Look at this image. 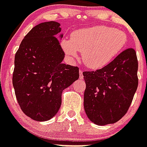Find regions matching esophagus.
<instances>
[{
  "mask_svg": "<svg viewBox=\"0 0 147 147\" xmlns=\"http://www.w3.org/2000/svg\"><path fill=\"white\" fill-rule=\"evenodd\" d=\"M79 78L80 79H83V78H84V76H83V71H82V70H80L79 71Z\"/></svg>",
  "mask_w": 147,
  "mask_h": 147,
  "instance_id": "34e87169",
  "label": "esophagus"
}]
</instances>
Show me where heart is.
<instances>
[{"mask_svg": "<svg viewBox=\"0 0 147 147\" xmlns=\"http://www.w3.org/2000/svg\"><path fill=\"white\" fill-rule=\"evenodd\" d=\"M125 32L106 26H94L74 31L69 40H63L62 49L72 59L82 52L87 67L97 69L110 63L121 53L127 43Z\"/></svg>", "mask_w": 147, "mask_h": 147, "instance_id": "b5f03b06", "label": "heart"}]
</instances>
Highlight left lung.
I'll list each match as a JSON object with an SVG mask.
<instances>
[{
  "instance_id": "8db88e82",
  "label": "left lung",
  "mask_w": 147,
  "mask_h": 147,
  "mask_svg": "<svg viewBox=\"0 0 147 147\" xmlns=\"http://www.w3.org/2000/svg\"><path fill=\"white\" fill-rule=\"evenodd\" d=\"M135 51L128 48L101 69L84 71V108L98 125L113 124L126 114L138 85Z\"/></svg>"
}]
</instances>
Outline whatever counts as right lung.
Wrapping results in <instances>:
<instances>
[{"instance_id": "add662e5", "label": "right lung", "mask_w": 147, "mask_h": 147, "mask_svg": "<svg viewBox=\"0 0 147 147\" xmlns=\"http://www.w3.org/2000/svg\"><path fill=\"white\" fill-rule=\"evenodd\" d=\"M54 21L37 25L26 34L15 55L13 85L18 103L38 121L52 119L59 111L63 90L79 78L77 66L63 63V34Z\"/></svg>"}]
</instances>
